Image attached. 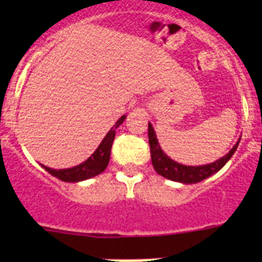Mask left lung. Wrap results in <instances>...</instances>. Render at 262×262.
Here are the masks:
<instances>
[{
	"label": "left lung",
	"mask_w": 262,
	"mask_h": 262,
	"mask_svg": "<svg viewBox=\"0 0 262 262\" xmlns=\"http://www.w3.org/2000/svg\"><path fill=\"white\" fill-rule=\"evenodd\" d=\"M148 140H149V148H151V159L152 165L155 170L160 176L168 178L170 181L181 182V184H196L201 182L210 176L215 174L219 172L222 168L227 164V161L232 157L235 151L237 149V145L240 143V139L236 142V144L231 148V151L219 160L214 161L211 164H206V165H184L180 164L174 160H172L169 156L164 154L159 144V140L156 138L154 127L151 123H148Z\"/></svg>",
	"instance_id": "1"
}]
</instances>
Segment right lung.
Listing matches in <instances>:
<instances>
[{"instance_id":"right-lung-1","label":"right lung","mask_w":262,"mask_h":262,"mask_svg":"<svg viewBox=\"0 0 262 262\" xmlns=\"http://www.w3.org/2000/svg\"><path fill=\"white\" fill-rule=\"evenodd\" d=\"M124 119H126V115H122L117 120V123L111 127L110 131L106 134V136L102 139V142H101V144L98 145L96 151L93 152V155L88 160H85L84 163H81L80 165L67 169H52L45 165L41 166L53 177L59 178L64 182L85 181V180H89V178L101 174L107 168L108 161H110V152L115 138V131H117L120 124L123 123Z\"/></svg>"}]
</instances>
